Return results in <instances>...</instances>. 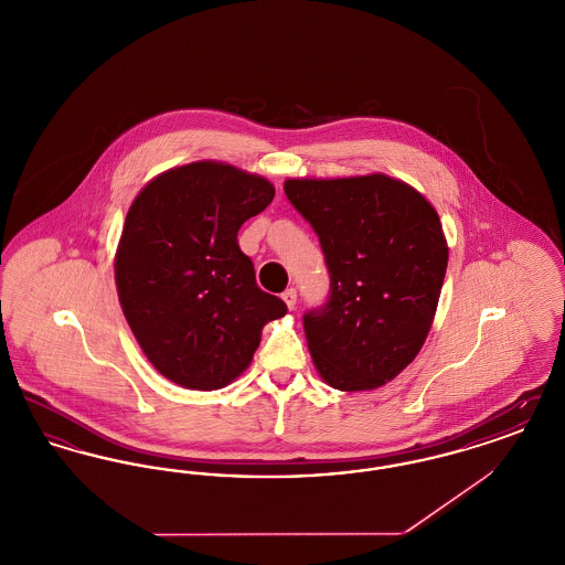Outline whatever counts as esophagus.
Masks as SVG:
<instances>
[{
	"instance_id": "1",
	"label": "esophagus",
	"mask_w": 565,
	"mask_h": 565,
	"mask_svg": "<svg viewBox=\"0 0 565 565\" xmlns=\"http://www.w3.org/2000/svg\"><path fill=\"white\" fill-rule=\"evenodd\" d=\"M281 298H284V302L288 305V309H295L296 307V290L295 288H288L284 295H281Z\"/></svg>"
}]
</instances>
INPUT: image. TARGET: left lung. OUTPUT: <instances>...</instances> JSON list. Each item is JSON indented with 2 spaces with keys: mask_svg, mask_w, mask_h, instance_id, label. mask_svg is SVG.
Returning a JSON list of instances; mask_svg holds the SVG:
<instances>
[{
  "mask_svg": "<svg viewBox=\"0 0 565 565\" xmlns=\"http://www.w3.org/2000/svg\"><path fill=\"white\" fill-rule=\"evenodd\" d=\"M313 226L330 273L326 305L305 337L323 381L341 392L385 385L430 332L449 247L430 201L385 173L284 182Z\"/></svg>",
  "mask_w": 565,
  "mask_h": 565,
  "instance_id": "8db88e82",
  "label": "left lung"
}]
</instances>
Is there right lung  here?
Segmentation results:
<instances>
[{"label": "right lung", "instance_id": "1", "mask_svg": "<svg viewBox=\"0 0 565 565\" xmlns=\"http://www.w3.org/2000/svg\"><path fill=\"white\" fill-rule=\"evenodd\" d=\"M273 196L267 178L217 161L173 167L135 196L114 256L116 290L139 348L169 381L226 387L249 366L265 323L286 316L237 243Z\"/></svg>", "mask_w": 565, "mask_h": 565}]
</instances>
